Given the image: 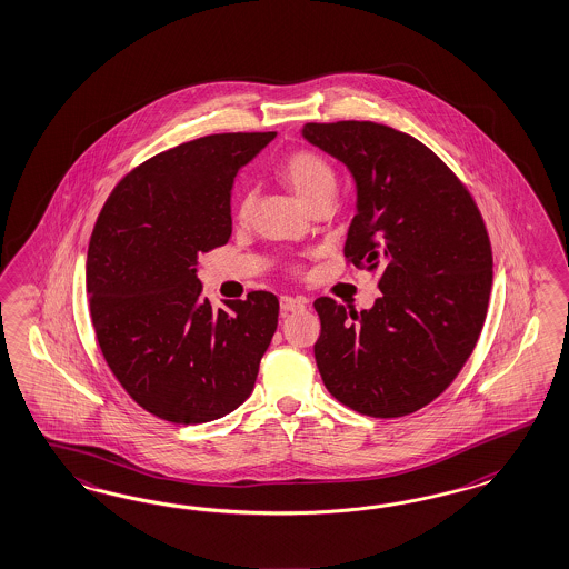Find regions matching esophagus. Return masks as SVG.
<instances>
[{
	"label": "esophagus",
	"instance_id": "34e87169",
	"mask_svg": "<svg viewBox=\"0 0 569 569\" xmlns=\"http://www.w3.org/2000/svg\"><path fill=\"white\" fill-rule=\"evenodd\" d=\"M308 301L301 299V297H291V295H282L280 297V311L282 316H289L291 311H299V309H306Z\"/></svg>",
	"mask_w": 569,
	"mask_h": 569
}]
</instances>
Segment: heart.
<instances>
[{
	"label": "heart",
	"mask_w": 569,
	"mask_h": 569,
	"mask_svg": "<svg viewBox=\"0 0 569 569\" xmlns=\"http://www.w3.org/2000/svg\"><path fill=\"white\" fill-rule=\"evenodd\" d=\"M278 172L295 191V196L299 197L308 208L318 199H325V197L332 199L337 191V172L332 163L313 149H295L280 162ZM251 201H253L251 191H243L239 197L237 213L241 220L249 218Z\"/></svg>",
	"instance_id": "b5f03b06"
}]
</instances>
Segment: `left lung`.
I'll use <instances>...</instances> for the list:
<instances>
[{"mask_svg": "<svg viewBox=\"0 0 569 569\" xmlns=\"http://www.w3.org/2000/svg\"><path fill=\"white\" fill-rule=\"evenodd\" d=\"M358 182L345 260L380 270L372 309L313 301V356L328 392L372 418L413 413L451 385L478 342L492 287L482 213L439 156L370 120L303 127Z\"/></svg>", "mask_w": 569, "mask_h": 569, "instance_id": "obj_1", "label": "left lung"}]
</instances>
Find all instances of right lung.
<instances>
[{"label": "right lung", "mask_w": 569, "mask_h": 569, "mask_svg": "<svg viewBox=\"0 0 569 569\" xmlns=\"http://www.w3.org/2000/svg\"><path fill=\"white\" fill-rule=\"evenodd\" d=\"M277 132H220L132 168L99 211L87 253L99 349L134 403L172 423H203L251 395L278 325L277 295L211 309L197 256L228 243L239 168Z\"/></svg>", "instance_id": "1"}]
</instances>
